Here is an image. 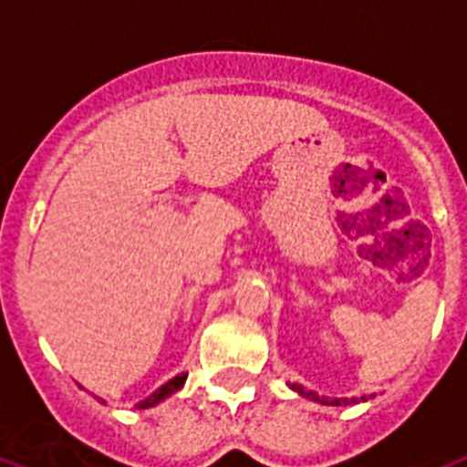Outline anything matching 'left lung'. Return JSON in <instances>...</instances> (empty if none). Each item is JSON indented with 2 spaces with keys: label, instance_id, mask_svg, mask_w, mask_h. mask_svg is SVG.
<instances>
[{
  "label": "left lung",
  "instance_id": "obj_1",
  "mask_svg": "<svg viewBox=\"0 0 467 467\" xmlns=\"http://www.w3.org/2000/svg\"><path fill=\"white\" fill-rule=\"evenodd\" d=\"M291 389L294 391H298L300 396H306V399L310 400H317V403H322V406H350V403H358V400H368V396H360V399H325V396H317L315 391H307V389H303L300 384H291ZM372 399V396H369Z\"/></svg>",
  "mask_w": 467,
  "mask_h": 467
}]
</instances>
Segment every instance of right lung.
<instances>
[{
  "mask_svg": "<svg viewBox=\"0 0 467 467\" xmlns=\"http://www.w3.org/2000/svg\"><path fill=\"white\" fill-rule=\"evenodd\" d=\"M186 372H181V375H176L173 377V379H169L167 384H161L160 389H157V391H152V394L148 396V399H142V400H138L136 403V408L138 410H145V408H152V406H157V403H161V400L164 399H169V396L171 394H176V391H179L181 387H183V384H186ZM104 403V400H102Z\"/></svg>",
  "mask_w": 467,
  "mask_h": 467,
  "instance_id": "right-lung-1",
  "label": "right lung"
}]
</instances>
